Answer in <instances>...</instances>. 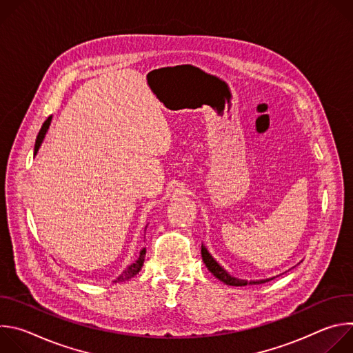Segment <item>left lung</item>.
<instances>
[{"label": "left lung", "mask_w": 353, "mask_h": 353, "mask_svg": "<svg viewBox=\"0 0 353 353\" xmlns=\"http://www.w3.org/2000/svg\"><path fill=\"white\" fill-rule=\"evenodd\" d=\"M201 254H203V260L205 263V265L208 267V270L218 278L221 279L222 282H225L226 285H230V286H244L247 285V281H241V279H237V278H233L230 276L214 259L212 256L208 253V250L203 245V248H201ZM272 279V278H271ZM271 279H264V281H257V282H250V283H254V285H260V283H265Z\"/></svg>", "instance_id": "1"}]
</instances>
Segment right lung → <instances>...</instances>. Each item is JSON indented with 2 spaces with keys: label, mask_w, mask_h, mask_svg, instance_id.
I'll list each match as a JSON object with an SVG mask.
<instances>
[{
  "label": "right lung",
  "mask_w": 353,
  "mask_h": 353,
  "mask_svg": "<svg viewBox=\"0 0 353 353\" xmlns=\"http://www.w3.org/2000/svg\"><path fill=\"white\" fill-rule=\"evenodd\" d=\"M50 121H52V117H48V119L43 123V125H41V128H40V131H39V134H37V138H36V142H34V154L37 152L40 145H41V141H43V138H44V135H46V132H47L48 125H50ZM143 256H145V248H142L141 254H139V259H138L134 264H131L127 270H124L123 274H121L114 282H124V281H128L130 278H132L134 275H137V274L139 272L142 264H143Z\"/></svg>",
  "instance_id": "1"
}]
</instances>
